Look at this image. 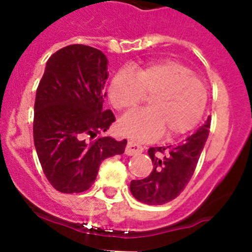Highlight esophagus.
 I'll list each match as a JSON object with an SVG mask.
<instances>
[{
  "instance_id": "34e87169",
  "label": "esophagus",
  "mask_w": 252,
  "mask_h": 252,
  "mask_svg": "<svg viewBox=\"0 0 252 252\" xmlns=\"http://www.w3.org/2000/svg\"><path fill=\"white\" fill-rule=\"evenodd\" d=\"M142 146L139 145V144H136V142L133 141H128L127 142V146H126V149H125V154L126 155H128V157H131V155H137V154L142 153Z\"/></svg>"
}]
</instances>
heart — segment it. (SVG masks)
<instances>
[{"mask_svg":"<svg viewBox=\"0 0 252 252\" xmlns=\"http://www.w3.org/2000/svg\"><path fill=\"white\" fill-rule=\"evenodd\" d=\"M110 99L120 112H128L150 97V107L122 117L119 127L139 141H150L168 131L184 135L199 124L208 101L204 82L188 65L162 60L145 66L122 69L110 84Z\"/></svg>","mask_w":252,"mask_h":252,"instance_id":"1","label":"heart"}]
</instances>
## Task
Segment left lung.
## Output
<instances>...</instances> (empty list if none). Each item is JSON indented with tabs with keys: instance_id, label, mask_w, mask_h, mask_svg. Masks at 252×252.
I'll list each match as a JSON object with an SVG mask.
<instances>
[{
	"instance_id": "1",
	"label": "left lung",
	"mask_w": 252,
	"mask_h": 252,
	"mask_svg": "<svg viewBox=\"0 0 252 252\" xmlns=\"http://www.w3.org/2000/svg\"><path fill=\"white\" fill-rule=\"evenodd\" d=\"M211 117L192 136L175 146L150 148L154 166L144 179L131 180L130 190L137 201L160 206L173 201L183 192L192 178L209 135Z\"/></svg>"
}]
</instances>
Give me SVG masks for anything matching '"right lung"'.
<instances>
[{
    "instance_id": "obj_1",
    "label": "right lung",
    "mask_w": 252,
    "mask_h": 252,
    "mask_svg": "<svg viewBox=\"0 0 252 252\" xmlns=\"http://www.w3.org/2000/svg\"><path fill=\"white\" fill-rule=\"evenodd\" d=\"M106 55L73 44L49 58L36 90L34 144L49 183L62 193L90 189L101 162L125 151L127 140L101 136L115 122L104 110Z\"/></svg>"
}]
</instances>
